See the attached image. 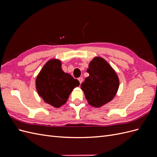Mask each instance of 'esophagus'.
I'll return each instance as SVG.
<instances>
[{"mask_svg": "<svg viewBox=\"0 0 157 157\" xmlns=\"http://www.w3.org/2000/svg\"><path fill=\"white\" fill-rule=\"evenodd\" d=\"M78 80H79L80 84H81V83L82 82V81H83V78H82V77H80V78H78Z\"/></svg>", "mask_w": 157, "mask_h": 157, "instance_id": "esophagus-1", "label": "esophagus"}]
</instances>
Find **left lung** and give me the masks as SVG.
I'll use <instances>...</instances> for the list:
<instances>
[{
  "label": "left lung",
  "mask_w": 157,
  "mask_h": 157,
  "mask_svg": "<svg viewBox=\"0 0 157 157\" xmlns=\"http://www.w3.org/2000/svg\"><path fill=\"white\" fill-rule=\"evenodd\" d=\"M88 77L81 84V90L90 105L99 108L113 100L119 88V78L107 61L96 56L90 61Z\"/></svg>",
  "instance_id": "left-lung-1"
}]
</instances>
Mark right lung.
<instances>
[{
	"instance_id": "obj_1",
	"label": "right lung",
	"mask_w": 157,
	"mask_h": 157,
	"mask_svg": "<svg viewBox=\"0 0 157 157\" xmlns=\"http://www.w3.org/2000/svg\"><path fill=\"white\" fill-rule=\"evenodd\" d=\"M61 61L51 59L37 75L35 85L39 96L45 103L59 108L67 102L73 89L79 86L78 80L61 69Z\"/></svg>"
}]
</instances>
